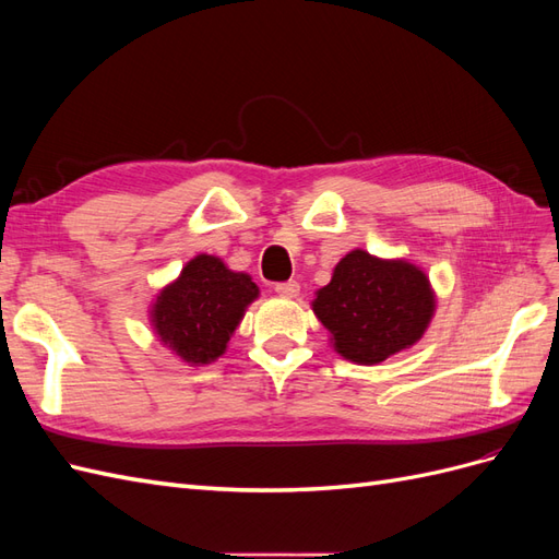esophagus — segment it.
Returning a JSON list of instances; mask_svg holds the SVG:
<instances>
[{
  "label": "esophagus",
  "instance_id": "obj_1",
  "mask_svg": "<svg viewBox=\"0 0 559 559\" xmlns=\"http://www.w3.org/2000/svg\"><path fill=\"white\" fill-rule=\"evenodd\" d=\"M300 292V284L298 282H282V284H275V294L282 296V298H296Z\"/></svg>",
  "mask_w": 559,
  "mask_h": 559
}]
</instances>
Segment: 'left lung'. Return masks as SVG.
Segmentation results:
<instances>
[{
	"label": "left lung",
	"instance_id": "1",
	"mask_svg": "<svg viewBox=\"0 0 559 559\" xmlns=\"http://www.w3.org/2000/svg\"><path fill=\"white\" fill-rule=\"evenodd\" d=\"M310 306L343 359L376 366L421 341L436 314V292L413 261L352 249Z\"/></svg>",
	"mask_w": 559,
	"mask_h": 559
}]
</instances>
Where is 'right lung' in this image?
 I'll return each mask as SVG.
<instances>
[{"label":"right lung","mask_w":559,"mask_h":559,"mask_svg":"<svg viewBox=\"0 0 559 559\" xmlns=\"http://www.w3.org/2000/svg\"><path fill=\"white\" fill-rule=\"evenodd\" d=\"M247 273L212 253H198L151 300L148 321L163 347L189 366H207L228 349L230 335L259 298Z\"/></svg>","instance_id":"1"}]
</instances>
